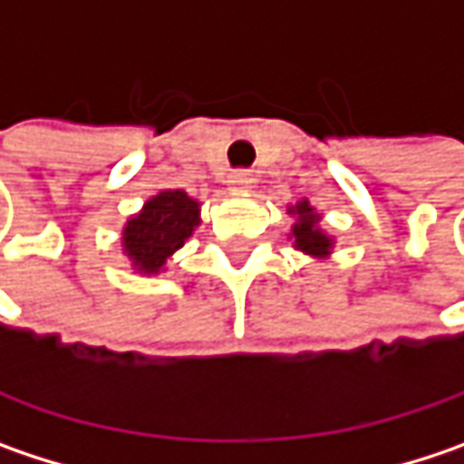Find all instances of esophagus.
Masks as SVG:
<instances>
[{
  "instance_id": "34e87169",
  "label": "esophagus",
  "mask_w": 464,
  "mask_h": 464,
  "mask_svg": "<svg viewBox=\"0 0 464 464\" xmlns=\"http://www.w3.org/2000/svg\"><path fill=\"white\" fill-rule=\"evenodd\" d=\"M229 184H232V187H250V184H253V177H250L248 169H237V171H232Z\"/></svg>"
}]
</instances>
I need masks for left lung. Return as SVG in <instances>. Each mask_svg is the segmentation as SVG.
<instances>
[{"label": "left lung", "mask_w": 464, "mask_h": 464, "mask_svg": "<svg viewBox=\"0 0 464 464\" xmlns=\"http://www.w3.org/2000/svg\"><path fill=\"white\" fill-rule=\"evenodd\" d=\"M298 211V224L293 227V235H295V248L306 250L312 256H324L330 248V240L316 229V221L319 216H314V208H309V203L304 200L301 206H295Z\"/></svg>", "instance_id": "left-lung-1"}]
</instances>
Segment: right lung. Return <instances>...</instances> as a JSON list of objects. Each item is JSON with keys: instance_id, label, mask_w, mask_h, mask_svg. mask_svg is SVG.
I'll use <instances>...</instances> for the list:
<instances>
[{"instance_id": "1", "label": "right lung", "mask_w": 464, "mask_h": 464, "mask_svg": "<svg viewBox=\"0 0 464 464\" xmlns=\"http://www.w3.org/2000/svg\"><path fill=\"white\" fill-rule=\"evenodd\" d=\"M198 203L182 189H166L145 203V211L134 216L123 229V248L142 272H158L166 258L198 227Z\"/></svg>"}]
</instances>
